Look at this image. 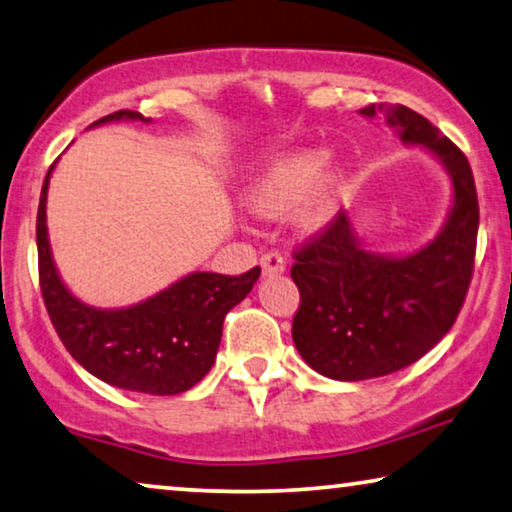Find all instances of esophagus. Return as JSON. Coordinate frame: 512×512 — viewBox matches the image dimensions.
Returning <instances> with one entry per match:
<instances>
[{
  "label": "esophagus",
  "instance_id": "1",
  "mask_svg": "<svg viewBox=\"0 0 512 512\" xmlns=\"http://www.w3.org/2000/svg\"><path fill=\"white\" fill-rule=\"evenodd\" d=\"M262 269H264L266 278H271V275L285 273L287 262H285V257H282L280 253H266V255H262Z\"/></svg>",
  "mask_w": 512,
  "mask_h": 512
}]
</instances>
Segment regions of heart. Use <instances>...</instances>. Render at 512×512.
<instances>
[{
	"mask_svg": "<svg viewBox=\"0 0 512 512\" xmlns=\"http://www.w3.org/2000/svg\"><path fill=\"white\" fill-rule=\"evenodd\" d=\"M326 164V148H296L275 154L250 182L248 207L259 216H280L303 199L296 223L303 230H319L335 216L348 184L344 164Z\"/></svg>",
	"mask_w": 512,
	"mask_h": 512,
	"instance_id": "b5f03b06",
	"label": "heart"
}]
</instances>
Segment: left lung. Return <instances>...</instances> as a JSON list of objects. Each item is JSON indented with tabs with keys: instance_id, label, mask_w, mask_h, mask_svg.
<instances>
[{
	"instance_id": "left-lung-1",
	"label": "left lung",
	"mask_w": 512,
	"mask_h": 512,
	"mask_svg": "<svg viewBox=\"0 0 512 512\" xmlns=\"http://www.w3.org/2000/svg\"><path fill=\"white\" fill-rule=\"evenodd\" d=\"M405 145L431 154L451 180V207L440 232L415 250L373 253L339 212L326 232L296 253L300 291L291 337L300 358L332 380L380 378L431 351L456 323L474 271L478 200L469 161L424 116L403 104H371Z\"/></svg>"
}]
</instances>
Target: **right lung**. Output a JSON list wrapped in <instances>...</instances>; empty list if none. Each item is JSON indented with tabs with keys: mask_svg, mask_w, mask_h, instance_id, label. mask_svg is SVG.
Segmentation results:
<instances>
[{
	"mask_svg": "<svg viewBox=\"0 0 512 512\" xmlns=\"http://www.w3.org/2000/svg\"><path fill=\"white\" fill-rule=\"evenodd\" d=\"M120 120L150 123L136 111H116L91 127ZM40 191L36 243L45 307L63 346L81 367L107 385L152 396L182 394L214 367L225 314L250 294L262 269L243 275L186 273L159 294L127 307H93L66 287L47 234V189Z\"/></svg>",
	"mask_w": 512,
	"mask_h": 512,
	"instance_id": "right-lung-1",
	"label": "right lung"
}]
</instances>
